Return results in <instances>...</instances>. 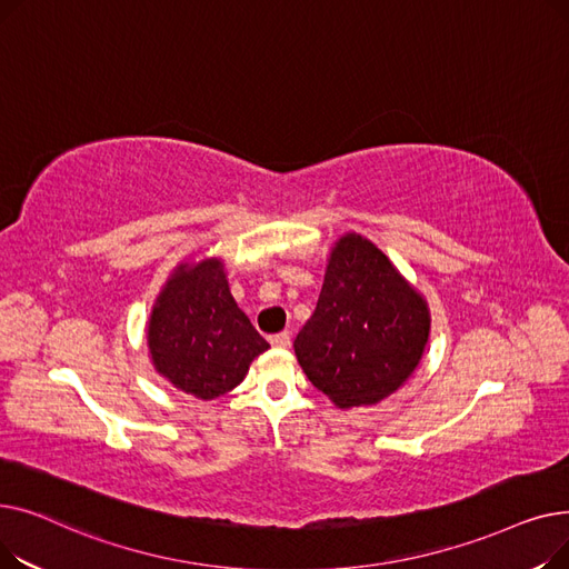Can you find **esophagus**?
Returning <instances> with one entry per match:
<instances>
[{"instance_id":"34e87169","label":"esophagus","mask_w":569,"mask_h":569,"mask_svg":"<svg viewBox=\"0 0 569 569\" xmlns=\"http://www.w3.org/2000/svg\"><path fill=\"white\" fill-rule=\"evenodd\" d=\"M269 343H272L274 348H290V335L288 332L272 335V337H269Z\"/></svg>"}]
</instances>
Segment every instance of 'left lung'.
<instances>
[{"label":"left lung","mask_w":569,"mask_h":569,"mask_svg":"<svg viewBox=\"0 0 569 569\" xmlns=\"http://www.w3.org/2000/svg\"><path fill=\"white\" fill-rule=\"evenodd\" d=\"M429 332L425 297L371 239L346 232L327 258L318 305L295 339V355L337 408L376 406L415 373Z\"/></svg>","instance_id":"8db88e82"}]
</instances>
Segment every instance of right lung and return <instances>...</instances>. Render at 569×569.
Segmentation results:
<instances>
[{
    "label": "right lung",
    "instance_id": "add662e5",
    "mask_svg": "<svg viewBox=\"0 0 569 569\" xmlns=\"http://www.w3.org/2000/svg\"><path fill=\"white\" fill-rule=\"evenodd\" d=\"M157 373L177 390L212 401L244 380L269 343L230 295L221 258L179 262L147 322Z\"/></svg>",
    "mask_w": 569,
    "mask_h": 569
}]
</instances>
